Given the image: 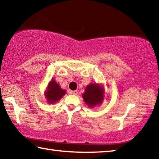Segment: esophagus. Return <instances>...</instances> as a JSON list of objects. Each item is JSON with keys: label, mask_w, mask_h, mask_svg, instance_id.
Here are the masks:
<instances>
[{"label": "esophagus", "mask_w": 159, "mask_h": 159, "mask_svg": "<svg viewBox=\"0 0 159 159\" xmlns=\"http://www.w3.org/2000/svg\"><path fill=\"white\" fill-rule=\"evenodd\" d=\"M71 94H73V95H78V91L77 90L71 91Z\"/></svg>", "instance_id": "34e87169"}]
</instances>
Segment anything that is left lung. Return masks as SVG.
Here are the masks:
<instances>
[{
  "instance_id": "1",
  "label": "left lung",
  "mask_w": 159,
  "mask_h": 159,
  "mask_svg": "<svg viewBox=\"0 0 159 159\" xmlns=\"http://www.w3.org/2000/svg\"><path fill=\"white\" fill-rule=\"evenodd\" d=\"M104 95V90L102 85L97 83H91L85 88L83 98L89 108H93L102 103Z\"/></svg>"
}]
</instances>
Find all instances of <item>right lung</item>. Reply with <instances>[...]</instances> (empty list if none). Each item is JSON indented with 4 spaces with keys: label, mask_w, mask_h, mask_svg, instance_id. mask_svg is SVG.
Returning a JSON list of instances; mask_svg holds the SVG:
<instances>
[{
    "label": "right lung",
    "mask_w": 159,
    "mask_h": 159,
    "mask_svg": "<svg viewBox=\"0 0 159 159\" xmlns=\"http://www.w3.org/2000/svg\"><path fill=\"white\" fill-rule=\"evenodd\" d=\"M65 93L66 91L61 89L60 85L52 79L48 85L47 90L45 92V96L48 104H53L60 100Z\"/></svg>",
    "instance_id": "1"
}]
</instances>
